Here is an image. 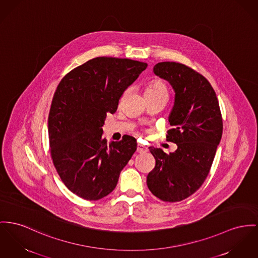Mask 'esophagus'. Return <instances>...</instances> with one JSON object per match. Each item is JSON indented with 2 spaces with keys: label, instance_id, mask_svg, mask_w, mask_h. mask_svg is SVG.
Wrapping results in <instances>:
<instances>
[{
  "label": "esophagus",
  "instance_id": "1",
  "mask_svg": "<svg viewBox=\"0 0 258 258\" xmlns=\"http://www.w3.org/2000/svg\"><path fill=\"white\" fill-rule=\"evenodd\" d=\"M137 152L139 154H145L148 152V148L143 146L142 144H138L137 146Z\"/></svg>",
  "mask_w": 258,
  "mask_h": 258
}]
</instances>
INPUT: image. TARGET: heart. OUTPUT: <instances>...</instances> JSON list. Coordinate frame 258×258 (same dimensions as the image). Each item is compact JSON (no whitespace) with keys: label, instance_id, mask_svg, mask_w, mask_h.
<instances>
[{"label":"heart","instance_id":"heart-1","mask_svg":"<svg viewBox=\"0 0 258 258\" xmlns=\"http://www.w3.org/2000/svg\"><path fill=\"white\" fill-rule=\"evenodd\" d=\"M145 94H163L168 95V91L166 85L161 80L153 81L146 90Z\"/></svg>","mask_w":258,"mask_h":258}]
</instances>
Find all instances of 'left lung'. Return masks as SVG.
Segmentation results:
<instances>
[{
	"label": "left lung",
	"mask_w": 258,
	"mask_h": 258,
	"mask_svg": "<svg viewBox=\"0 0 258 258\" xmlns=\"http://www.w3.org/2000/svg\"><path fill=\"white\" fill-rule=\"evenodd\" d=\"M154 73L171 85L175 97L168 116V140L177 145L169 155L150 147L155 166L147 185L163 202H180L205 182L219 145L223 123L216 94L206 78L185 64L163 61Z\"/></svg>",
	"instance_id": "obj_1"
}]
</instances>
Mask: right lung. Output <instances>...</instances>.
I'll use <instances>...</instances> for the list:
<instances>
[{"instance_id":"right-lung-1","label":"right lung","mask_w":258,"mask_h":258,"mask_svg":"<svg viewBox=\"0 0 258 258\" xmlns=\"http://www.w3.org/2000/svg\"><path fill=\"white\" fill-rule=\"evenodd\" d=\"M147 67L128 58L95 57L71 70L54 92L48 119L52 162L68 189L84 200L110 194L137 150L136 139L128 135L107 143L102 127Z\"/></svg>"}]
</instances>
